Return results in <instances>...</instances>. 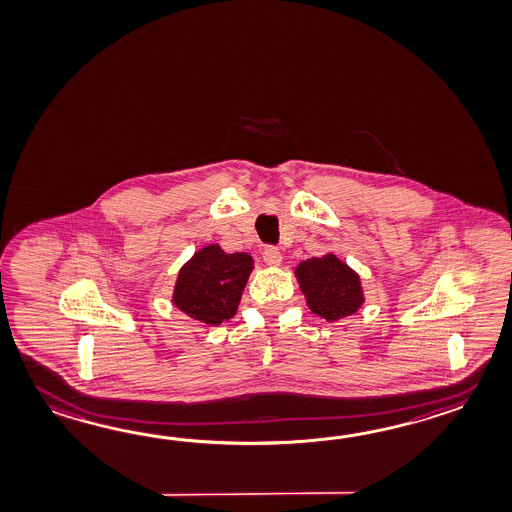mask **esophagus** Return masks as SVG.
<instances>
[{
    "label": "esophagus",
    "mask_w": 512,
    "mask_h": 512,
    "mask_svg": "<svg viewBox=\"0 0 512 512\" xmlns=\"http://www.w3.org/2000/svg\"><path fill=\"white\" fill-rule=\"evenodd\" d=\"M262 259H264L268 266H279L283 262V255H281V251L277 250V248L268 246V248H264V251H262Z\"/></svg>",
    "instance_id": "34e87169"
}]
</instances>
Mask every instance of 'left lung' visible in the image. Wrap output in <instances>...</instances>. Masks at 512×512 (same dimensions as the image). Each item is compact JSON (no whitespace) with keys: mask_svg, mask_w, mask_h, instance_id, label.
I'll return each instance as SVG.
<instances>
[{"mask_svg":"<svg viewBox=\"0 0 512 512\" xmlns=\"http://www.w3.org/2000/svg\"><path fill=\"white\" fill-rule=\"evenodd\" d=\"M296 277L308 308L319 318L338 321L364 305L360 275L334 253L299 262Z\"/></svg>","mask_w":512,"mask_h":512,"instance_id":"obj_1","label":"left lung"}]
</instances>
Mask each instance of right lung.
I'll return each instance as SVG.
<instances>
[{"mask_svg": "<svg viewBox=\"0 0 512 512\" xmlns=\"http://www.w3.org/2000/svg\"><path fill=\"white\" fill-rule=\"evenodd\" d=\"M251 270L253 259L248 253H226L218 244H209L183 264L172 303L189 318L220 325L235 316Z\"/></svg>", "mask_w": 512, "mask_h": 512, "instance_id": "obj_1", "label": "right lung"}]
</instances>
